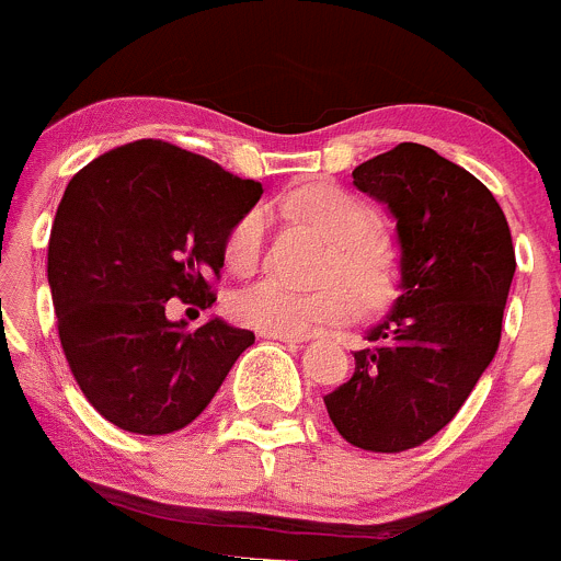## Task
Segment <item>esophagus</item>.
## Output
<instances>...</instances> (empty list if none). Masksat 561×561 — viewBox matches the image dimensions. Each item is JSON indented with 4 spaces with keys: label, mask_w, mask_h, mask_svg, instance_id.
<instances>
[{
    "label": "esophagus",
    "mask_w": 561,
    "mask_h": 561,
    "mask_svg": "<svg viewBox=\"0 0 561 561\" xmlns=\"http://www.w3.org/2000/svg\"><path fill=\"white\" fill-rule=\"evenodd\" d=\"M264 340H280V342H304V334H286V331H257Z\"/></svg>",
    "instance_id": "34e87169"
}]
</instances>
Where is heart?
<instances>
[{
	"label": "heart",
	"instance_id": "obj_1",
	"mask_svg": "<svg viewBox=\"0 0 561 561\" xmlns=\"http://www.w3.org/2000/svg\"><path fill=\"white\" fill-rule=\"evenodd\" d=\"M280 205L334 238L336 257L331 261V277H348L351 286L329 284L317 291H300L275 277H264L232 295L230 311L238 323L257 331L306 334L314 325L351 320L359 311V300L365 306H379L388 300L396 280L393 252L370 232L376 216L359 196L331 182H306L286 193ZM264 210L252 207L241 213L225 238L227 266L236 272L255 270L264 252ZM356 294L360 297L356 298Z\"/></svg>",
	"mask_w": 561,
	"mask_h": 561
}]
</instances>
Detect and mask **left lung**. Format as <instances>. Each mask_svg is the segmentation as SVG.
<instances>
[{"mask_svg":"<svg viewBox=\"0 0 561 561\" xmlns=\"http://www.w3.org/2000/svg\"><path fill=\"white\" fill-rule=\"evenodd\" d=\"M354 185L393 216L399 297L323 401L348 444L404 453L447 427L497 354L512 230L483 182L419 142L356 165Z\"/></svg>","mask_w":561,"mask_h":561,"instance_id":"left-lung-1","label":"left lung"}]
</instances>
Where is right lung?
<instances>
[{
	"instance_id": "add662e5",
	"label": "right lung",
	"mask_w": 561,
	"mask_h": 561,
	"mask_svg": "<svg viewBox=\"0 0 561 561\" xmlns=\"http://www.w3.org/2000/svg\"><path fill=\"white\" fill-rule=\"evenodd\" d=\"M264 187L162 140L114 148L72 176L47 250L58 336L78 388L114 427L168 435L210 404L255 342L219 317L168 320L180 297L216 304L207 277Z\"/></svg>"
}]
</instances>
